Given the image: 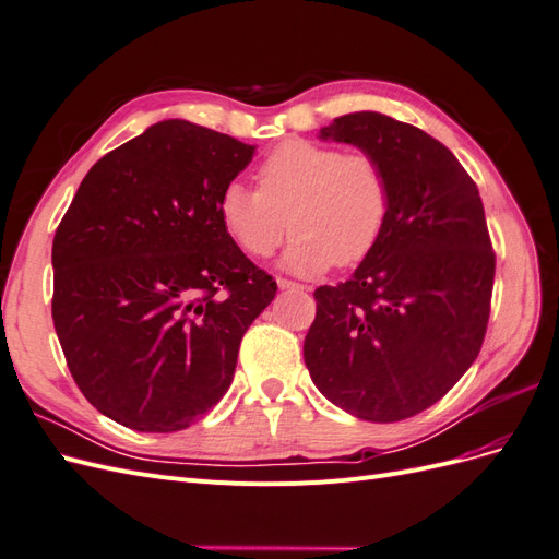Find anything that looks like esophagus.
<instances>
[{"label":"esophagus","instance_id":"obj_1","mask_svg":"<svg viewBox=\"0 0 559 559\" xmlns=\"http://www.w3.org/2000/svg\"><path fill=\"white\" fill-rule=\"evenodd\" d=\"M277 284H280V289H289V292H306L308 289V286H302V284L292 282V280H284V277H280Z\"/></svg>","mask_w":559,"mask_h":559}]
</instances>
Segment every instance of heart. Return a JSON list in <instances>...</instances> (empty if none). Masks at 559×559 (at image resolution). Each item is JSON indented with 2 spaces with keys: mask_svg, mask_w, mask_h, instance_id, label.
Listing matches in <instances>:
<instances>
[{
  "mask_svg": "<svg viewBox=\"0 0 559 559\" xmlns=\"http://www.w3.org/2000/svg\"><path fill=\"white\" fill-rule=\"evenodd\" d=\"M257 183V191L228 183L218 195V222L253 259L273 257L292 226L284 265L298 275L368 259L392 210L389 175L368 151L286 140L261 160Z\"/></svg>",
  "mask_w": 559,
  "mask_h": 559,
  "instance_id": "1",
  "label": "heart"
}]
</instances>
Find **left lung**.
I'll use <instances>...</instances> for the list:
<instances>
[{
  "label": "left lung",
  "mask_w": 559,
  "mask_h": 559,
  "mask_svg": "<svg viewBox=\"0 0 559 559\" xmlns=\"http://www.w3.org/2000/svg\"><path fill=\"white\" fill-rule=\"evenodd\" d=\"M321 138L382 160L392 210L354 275L314 289L306 366L337 408L399 421L441 401L483 347L497 265L483 200L448 146L392 116L347 114Z\"/></svg>",
  "instance_id": "obj_1"
}]
</instances>
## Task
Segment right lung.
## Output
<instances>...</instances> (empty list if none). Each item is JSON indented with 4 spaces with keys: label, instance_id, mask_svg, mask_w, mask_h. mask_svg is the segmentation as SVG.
<instances>
[{
    "label": "right lung",
    "instance_id": "obj_1",
    "mask_svg": "<svg viewBox=\"0 0 559 559\" xmlns=\"http://www.w3.org/2000/svg\"><path fill=\"white\" fill-rule=\"evenodd\" d=\"M253 146L160 121L99 158L53 238V324L95 408L134 431L191 427L233 382L242 335L275 298L218 222Z\"/></svg>",
    "mask_w": 559,
    "mask_h": 559
}]
</instances>
